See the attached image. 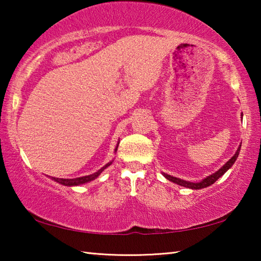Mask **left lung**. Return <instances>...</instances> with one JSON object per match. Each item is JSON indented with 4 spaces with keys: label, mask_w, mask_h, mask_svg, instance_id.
<instances>
[{
    "label": "left lung",
    "mask_w": 261,
    "mask_h": 261,
    "mask_svg": "<svg viewBox=\"0 0 261 261\" xmlns=\"http://www.w3.org/2000/svg\"><path fill=\"white\" fill-rule=\"evenodd\" d=\"M241 146H242V143L240 145V147L237 148L236 153L233 154V156L230 159V160H228L226 163H224L223 167H221L220 169L218 171H215L214 174L207 176L206 178H204V179L200 180V182H198V183L188 182V180H184V179H180V178H177V177H174V176H170V175H168L166 173H162V175L165 176V177L168 180H170V182H173L175 184H178V185H182V187H184V188H189V189H192V190H199V189L207 188V187H210V185H212L213 183H215L216 180H218L221 177V176H222L224 173H226L227 170L230 169L231 166L237 160L238 154H240V151H241Z\"/></svg>",
    "instance_id": "8db88e82"
}]
</instances>
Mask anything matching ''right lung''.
Masks as SVG:
<instances>
[{"label":"right lung","instance_id":"1","mask_svg":"<svg viewBox=\"0 0 261 261\" xmlns=\"http://www.w3.org/2000/svg\"><path fill=\"white\" fill-rule=\"evenodd\" d=\"M117 147H118V145L116 146V148H115V152L117 151ZM112 163H113V161H110L105 167H102V168H101V169H99L98 171H96V173L92 174V175L83 176V177H77V178H56V177H51V179L55 180V182H57V183L62 184V185H65V187H74V185L85 184V183L91 182V180L95 179L101 173H102V171L106 169V168L109 167L110 165H112Z\"/></svg>","mask_w":261,"mask_h":261}]
</instances>
